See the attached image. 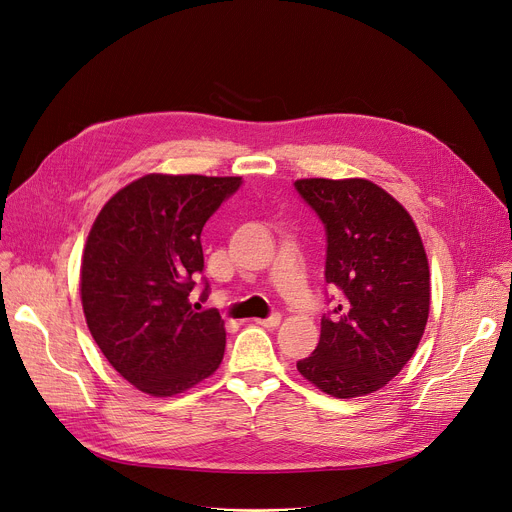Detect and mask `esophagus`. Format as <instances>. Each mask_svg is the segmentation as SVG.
Segmentation results:
<instances>
[{"label": "esophagus", "mask_w": 512, "mask_h": 512, "mask_svg": "<svg viewBox=\"0 0 512 512\" xmlns=\"http://www.w3.org/2000/svg\"><path fill=\"white\" fill-rule=\"evenodd\" d=\"M256 324H260V326H264V328H277L279 324H281V313H270L268 318H262V320H256Z\"/></svg>", "instance_id": "1"}]
</instances>
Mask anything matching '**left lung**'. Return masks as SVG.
I'll list each match as a JSON object with an SVG mask.
<instances>
[{"mask_svg": "<svg viewBox=\"0 0 512 512\" xmlns=\"http://www.w3.org/2000/svg\"><path fill=\"white\" fill-rule=\"evenodd\" d=\"M295 190L324 223V277L340 291L297 371L328 396H367L404 369L424 334L430 274L420 233L369 180L305 178Z\"/></svg>", "mask_w": 512, "mask_h": 512, "instance_id": "1", "label": "left lung"}]
</instances>
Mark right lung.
I'll list each match as a JSON object with an SVG mask.
<instances>
[{
  "label": "right lung",
  "instance_id": "add662e5",
  "mask_svg": "<svg viewBox=\"0 0 512 512\" xmlns=\"http://www.w3.org/2000/svg\"><path fill=\"white\" fill-rule=\"evenodd\" d=\"M240 186V176L147 174L116 192L90 229L88 328L108 363L149 396H176L223 361L219 311H194L188 297L205 268L201 231Z\"/></svg>",
  "mask_w": 512,
  "mask_h": 512
}]
</instances>
